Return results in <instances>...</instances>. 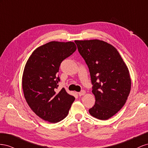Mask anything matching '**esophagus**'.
Segmentation results:
<instances>
[{"label": "esophagus", "mask_w": 148, "mask_h": 148, "mask_svg": "<svg viewBox=\"0 0 148 148\" xmlns=\"http://www.w3.org/2000/svg\"><path fill=\"white\" fill-rule=\"evenodd\" d=\"M85 94H86V91H85V90H82L81 92H79V96L84 95Z\"/></svg>", "instance_id": "34e87169"}]
</instances>
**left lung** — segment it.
Instances as JSON below:
<instances>
[{
    "label": "left lung",
    "mask_w": 148,
    "mask_h": 148,
    "mask_svg": "<svg viewBox=\"0 0 148 148\" xmlns=\"http://www.w3.org/2000/svg\"><path fill=\"white\" fill-rule=\"evenodd\" d=\"M85 60L91 77L95 103L90 115L107 120L125 105L131 90L132 81L127 66L117 49L100 40H75Z\"/></svg>",
    "instance_id": "8db88e82"
}]
</instances>
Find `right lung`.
<instances>
[{
	"mask_svg": "<svg viewBox=\"0 0 148 148\" xmlns=\"http://www.w3.org/2000/svg\"><path fill=\"white\" fill-rule=\"evenodd\" d=\"M73 41H50L35 49L25 66L22 89L32 111L41 119L55 123L67 116L74 96L64 88L57 90V73L61 62L76 49Z\"/></svg>",
	"mask_w": 148,
	"mask_h": 148,
	"instance_id": "right-lung-1",
	"label": "right lung"
}]
</instances>
